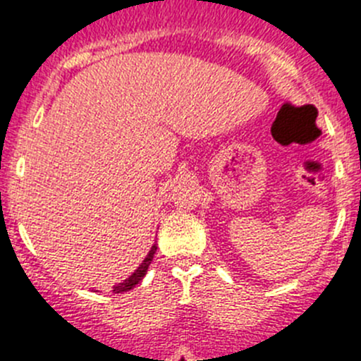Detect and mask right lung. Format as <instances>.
I'll return each instance as SVG.
<instances>
[{
	"label": "right lung",
	"instance_id": "right-lung-1",
	"mask_svg": "<svg viewBox=\"0 0 361 361\" xmlns=\"http://www.w3.org/2000/svg\"><path fill=\"white\" fill-rule=\"evenodd\" d=\"M154 252H157V244H154L153 247H151V251L147 252V257L144 258V262H142V264H140V267L137 269V271H135L133 274L130 276V278L124 279L123 283H119V285H116V287H114V290H112L114 294H123V292L131 290V288H133L135 285H139V283L142 281V278H144V276H146V272H147V267H149V264H151V262H153Z\"/></svg>",
	"mask_w": 361,
	"mask_h": 361
}]
</instances>
